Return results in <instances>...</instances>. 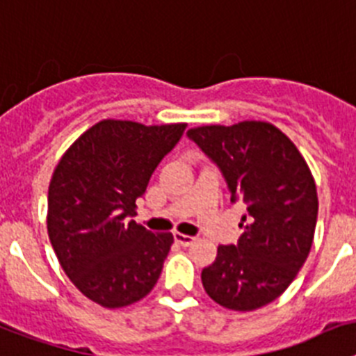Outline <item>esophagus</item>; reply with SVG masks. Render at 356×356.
<instances>
[{
  "instance_id": "1",
  "label": "esophagus",
  "mask_w": 356,
  "mask_h": 356,
  "mask_svg": "<svg viewBox=\"0 0 356 356\" xmlns=\"http://www.w3.org/2000/svg\"><path fill=\"white\" fill-rule=\"evenodd\" d=\"M174 240L182 247H188L195 242V238L190 236V234H182V233H174Z\"/></svg>"
}]
</instances>
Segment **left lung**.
<instances>
[{"label": "left lung", "instance_id": "obj_1", "mask_svg": "<svg viewBox=\"0 0 356 356\" xmlns=\"http://www.w3.org/2000/svg\"><path fill=\"white\" fill-rule=\"evenodd\" d=\"M220 168L231 202L245 206L236 245H218L202 270V285L220 307L261 308L289 289L307 261L317 222V188L305 157L267 122L188 131Z\"/></svg>", "mask_w": 356, "mask_h": 356}]
</instances>
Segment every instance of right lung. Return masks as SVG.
I'll list each match as a JSON object with an SVG mask.
<instances>
[{
  "label": "right lung",
  "mask_w": 356,
  "mask_h": 356,
  "mask_svg": "<svg viewBox=\"0 0 356 356\" xmlns=\"http://www.w3.org/2000/svg\"><path fill=\"white\" fill-rule=\"evenodd\" d=\"M184 129L102 120L67 148L51 175L49 242L71 283L100 307H129L159 280L174 236L129 218Z\"/></svg>",
  "instance_id": "right-lung-1"
}]
</instances>
